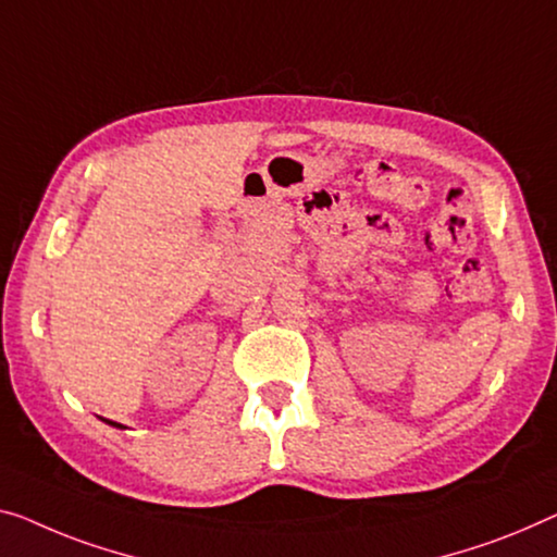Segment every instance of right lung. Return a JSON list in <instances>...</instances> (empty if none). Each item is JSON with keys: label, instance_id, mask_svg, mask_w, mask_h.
I'll return each mask as SVG.
<instances>
[{"label": "right lung", "instance_id": "1", "mask_svg": "<svg viewBox=\"0 0 557 557\" xmlns=\"http://www.w3.org/2000/svg\"><path fill=\"white\" fill-rule=\"evenodd\" d=\"M112 425H117V422H112Z\"/></svg>", "mask_w": 557, "mask_h": 557}]
</instances>
